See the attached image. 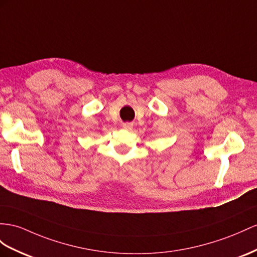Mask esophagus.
<instances>
[{"instance_id": "1", "label": "esophagus", "mask_w": 257, "mask_h": 257, "mask_svg": "<svg viewBox=\"0 0 257 257\" xmlns=\"http://www.w3.org/2000/svg\"><path fill=\"white\" fill-rule=\"evenodd\" d=\"M122 128H123V129H127V130H130L131 128H133V123H130V122L123 123V124H122Z\"/></svg>"}]
</instances>
